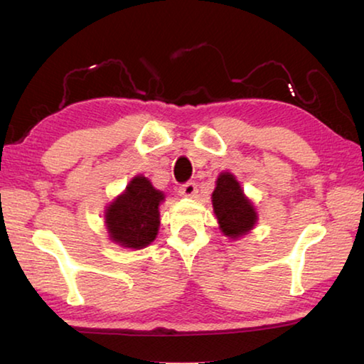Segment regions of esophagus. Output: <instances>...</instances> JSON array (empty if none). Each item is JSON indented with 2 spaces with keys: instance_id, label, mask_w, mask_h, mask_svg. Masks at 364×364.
I'll return each mask as SVG.
<instances>
[{
  "instance_id": "obj_1",
  "label": "esophagus",
  "mask_w": 364,
  "mask_h": 364,
  "mask_svg": "<svg viewBox=\"0 0 364 364\" xmlns=\"http://www.w3.org/2000/svg\"><path fill=\"white\" fill-rule=\"evenodd\" d=\"M196 193H197L196 183H186L180 188V196L183 197H194Z\"/></svg>"
}]
</instances>
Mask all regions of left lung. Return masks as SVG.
Here are the masks:
<instances>
[{
	"label": "left lung",
	"mask_w": 364,
	"mask_h": 364,
	"mask_svg": "<svg viewBox=\"0 0 364 364\" xmlns=\"http://www.w3.org/2000/svg\"><path fill=\"white\" fill-rule=\"evenodd\" d=\"M215 183L217 186L212 193L213 213L221 232L237 241L255 228L258 221L257 208L244 194L241 183L230 171H221Z\"/></svg>",
	"instance_id": "1"
}]
</instances>
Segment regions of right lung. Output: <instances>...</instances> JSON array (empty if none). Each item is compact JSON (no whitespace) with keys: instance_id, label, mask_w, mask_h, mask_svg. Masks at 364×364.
I'll use <instances>...</instances> for the list:
<instances>
[{"instance_id":"right-lung-1","label":"right lung","mask_w":364,"mask_h":364,"mask_svg":"<svg viewBox=\"0 0 364 364\" xmlns=\"http://www.w3.org/2000/svg\"><path fill=\"white\" fill-rule=\"evenodd\" d=\"M164 200L165 194L152 186L149 178L133 176L125 191L104 210V226L110 242L132 250L154 242L160 226L159 207Z\"/></svg>"}]
</instances>
